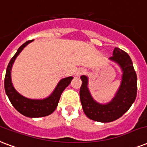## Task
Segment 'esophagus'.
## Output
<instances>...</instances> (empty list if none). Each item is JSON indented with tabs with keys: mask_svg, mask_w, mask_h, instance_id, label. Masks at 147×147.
<instances>
[{
	"mask_svg": "<svg viewBox=\"0 0 147 147\" xmlns=\"http://www.w3.org/2000/svg\"><path fill=\"white\" fill-rule=\"evenodd\" d=\"M85 72H86L85 69H83V68H80V69H78V72H77V74H76V75H77V76H80V75H82L83 74H84Z\"/></svg>",
	"mask_w": 147,
	"mask_h": 147,
	"instance_id": "1",
	"label": "esophagus"
}]
</instances>
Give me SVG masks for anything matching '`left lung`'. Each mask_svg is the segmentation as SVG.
<instances>
[{
  "instance_id": "obj_1",
  "label": "left lung",
  "mask_w": 147,
  "mask_h": 147,
  "mask_svg": "<svg viewBox=\"0 0 147 147\" xmlns=\"http://www.w3.org/2000/svg\"><path fill=\"white\" fill-rule=\"evenodd\" d=\"M110 60L119 64L122 71V82L115 95L110 102L100 104L94 100L88 88V78L80 77V102L87 116L97 122H110L119 119L129 109L137 94V77L132 59L125 52L115 47Z\"/></svg>"
}]
</instances>
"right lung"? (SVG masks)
<instances>
[{
	"label": "right lung",
	"mask_w": 147,
	"mask_h": 147,
	"mask_svg": "<svg viewBox=\"0 0 147 147\" xmlns=\"http://www.w3.org/2000/svg\"><path fill=\"white\" fill-rule=\"evenodd\" d=\"M32 41L33 40L27 41L20 46L17 53L10 60L9 63L7 67L6 74L4 78V89L11 103L18 112L29 118H38V117L47 116L49 115L52 114L56 110L57 105L59 103L61 94L65 90V88L70 84L74 78L68 77V78L62 79L58 83L53 92L46 98L30 99L20 94L17 90H15L12 84L11 78L12 65L23 49Z\"/></svg>",
	"instance_id": "right-lung-1"
}]
</instances>
